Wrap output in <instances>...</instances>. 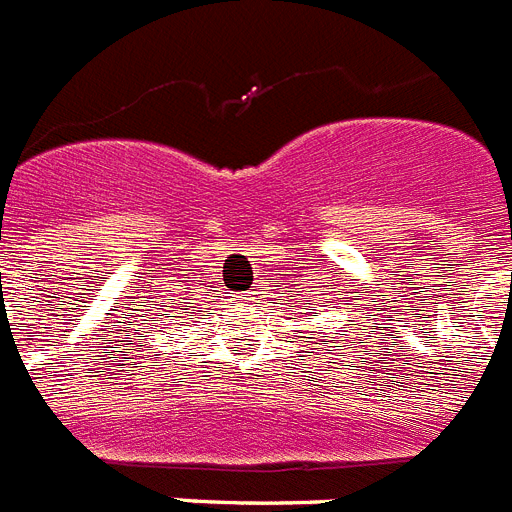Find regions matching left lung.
Returning <instances> with one entry per match:
<instances>
[{
    "mask_svg": "<svg viewBox=\"0 0 512 512\" xmlns=\"http://www.w3.org/2000/svg\"><path fill=\"white\" fill-rule=\"evenodd\" d=\"M308 305H310V303H308Z\"/></svg>",
    "mask_w": 512,
    "mask_h": 512,
    "instance_id": "1",
    "label": "left lung"
}]
</instances>
